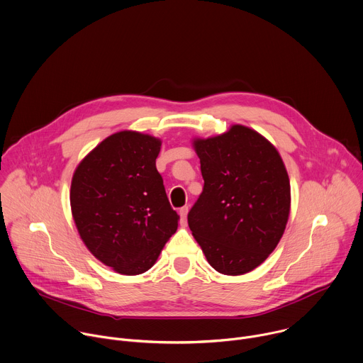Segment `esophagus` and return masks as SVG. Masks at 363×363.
I'll return each mask as SVG.
<instances>
[{"label":"esophagus","instance_id":"34e87169","mask_svg":"<svg viewBox=\"0 0 363 363\" xmlns=\"http://www.w3.org/2000/svg\"><path fill=\"white\" fill-rule=\"evenodd\" d=\"M186 215H188V206H184L179 209V216H181V220L182 223L186 222Z\"/></svg>","mask_w":363,"mask_h":363}]
</instances>
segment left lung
<instances>
[{"mask_svg":"<svg viewBox=\"0 0 363 363\" xmlns=\"http://www.w3.org/2000/svg\"><path fill=\"white\" fill-rule=\"evenodd\" d=\"M194 147L203 189L188 225L215 271L247 274L277 248L288 222L291 185L282 158L269 141L242 125L196 140Z\"/></svg>","mask_w":363,"mask_h":363,"instance_id":"1","label":"left lung"}]
</instances>
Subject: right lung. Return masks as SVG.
<instances>
[{"instance_id": "right-lung-1", "label": "right lung", "mask_w": 363, "mask_h": 363, "mask_svg": "<svg viewBox=\"0 0 363 363\" xmlns=\"http://www.w3.org/2000/svg\"><path fill=\"white\" fill-rule=\"evenodd\" d=\"M161 141L133 131L104 140L74 172L71 209L91 254L118 274L148 271L178 228L157 157Z\"/></svg>"}]
</instances>
